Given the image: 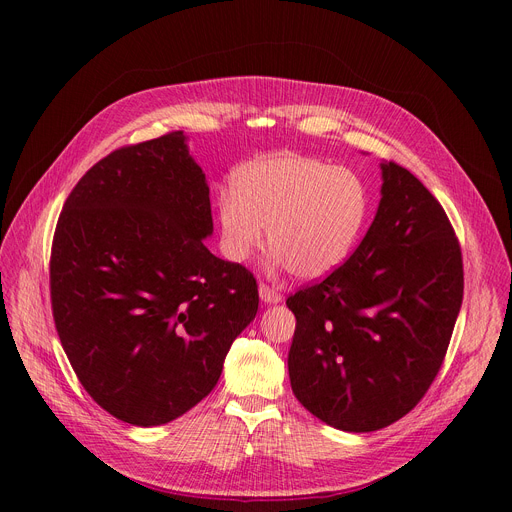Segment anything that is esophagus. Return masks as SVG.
Segmentation results:
<instances>
[{"instance_id":"34e87169","label":"esophagus","mask_w":512,"mask_h":512,"mask_svg":"<svg viewBox=\"0 0 512 512\" xmlns=\"http://www.w3.org/2000/svg\"><path fill=\"white\" fill-rule=\"evenodd\" d=\"M259 297H261L263 303H270V305L282 301V294L274 286H270V284H261L259 286Z\"/></svg>"}]
</instances>
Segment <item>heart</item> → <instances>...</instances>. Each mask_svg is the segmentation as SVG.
Returning <instances> with one entry per match:
<instances>
[{"label":"heart","instance_id":"1","mask_svg":"<svg viewBox=\"0 0 512 512\" xmlns=\"http://www.w3.org/2000/svg\"><path fill=\"white\" fill-rule=\"evenodd\" d=\"M371 195L348 168L305 155L257 161L218 201L224 251L247 261L270 238L274 261L303 280L332 274L351 255L367 224Z\"/></svg>","mask_w":512,"mask_h":512}]
</instances>
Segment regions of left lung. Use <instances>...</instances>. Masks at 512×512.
Listing matches in <instances>:
<instances>
[{
  "mask_svg": "<svg viewBox=\"0 0 512 512\" xmlns=\"http://www.w3.org/2000/svg\"><path fill=\"white\" fill-rule=\"evenodd\" d=\"M378 213L357 251L286 299L294 396L342 432H375L425 396L463 303V257L438 199L384 161Z\"/></svg>",
  "mask_w": 512,
  "mask_h": 512,
  "instance_id": "8db88e82",
  "label": "left lung"
}]
</instances>
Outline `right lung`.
<instances>
[{
  "label": "right lung",
  "instance_id": "add662e5",
  "mask_svg": "<svg viewBox=\"0 0 512 512\" xmlns=\"http://www.w3.org/2000/svg\"><path fill=\"white\" fill-rule=\"evenodd\" d=\"M209 186L182 130L112 151L78 180L53 234V321L83 388L116 419L164 425L218 384L259 292L209 253Z\"/></svg>",
  "mask_w": 512,
  "mask_h": 512
}]
</instances>
